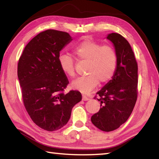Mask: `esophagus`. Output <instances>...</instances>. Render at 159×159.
I'll list each match as a JSON object with an SVG mask.
<instances>
[{"instance_id": "1", "label": "esophagus", "mask_w": 159, "mask_h": 159, "mask_svg": "<svg viewBox=\"0 0 159 159\" xmlns=\"http://www.w3.org/2000/svg\"><path fill=\"white\" fill-rule=\"evenodd\" d=\"M82 99H83V101H88V100H89V99H90V98H88L87 96H85L84 95H83Z\"/></svg>"}]
</instances>
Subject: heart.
<instances>
[{"instance_id":"heart-1","label":"heart","mask_w":159,"mask_h":159,"mask_svg":"<svg viewBox=\"0 0 159 159\" xmlns=\"http://www.w3.org/2000/svg\"><path fill=\"white\" fill-rule=\"evenodd\" d=\"M73 52L78 60L87 61L85 76L79 77L71 83V87L83 93H88L100 83H106L114 76L118 57L114 48L102 45L90 40H85L76 45ZM61 71L67 76H76L74 61L71 56L61 54L59 56Z\"/></svg>"}]
</instances>
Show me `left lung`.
Listing matches in <instances>:
<instances>
[{
	"label": "left lung",
	"instance_id": "1",
	"mask_svg": "<svg viewBox=\"0 0 159 159\" xmlns=\"http://www.w3.org/2000/svg\"><path fill=\"white\" fill-rule=\"evenodd\" d=\"M107 39L114 45L118 62L112 80L96 93L101 108L91 117L99 130L110 132L123 124L130 116L138 99V63L128 41L120 34L111 33Z\"/></svg>",
	"mask_w": 159,
	"mask_h": 159
}]
</instances>
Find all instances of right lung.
<instances>
[{"label":"right lung","instance_id":"1","mask_svg":"<svg viewBox=\"0 0 159 159\" xmlns=\"http://www.w3.org/2000/svg\"><path fill=\"white\" fill-rule=\"evenodd\" d=\"M71 40L66 32L48 29L29 42L19 59L24 105L33 122L45 130L65 125L72 108L82 99L79 91L64 93L69 82L58 60L61 50Z\"/></svg>","mask_w":159,"mask_h":159}]
</instances>
